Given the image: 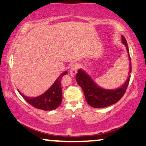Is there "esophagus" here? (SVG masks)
Returning a JSON list of instances; mask_svg holds the SVG:
<instances>
[{
	"label": "esophagus",
	"mask_w": 146,
	"mask_h": 146,
	"mask_svg": "<svg viewBox=\"0 0 146 146\" xmlns=\"http://www.w3.org/2000/svg\"><path fill=\"white\" fill-rule=\"evenodd\" d=\"M78 68V66L77 63H74V64H73L72 65L71 68H70V75L72 76V77H74V76H75L76 74L77 73Z\"/></svg>",
	"instance_id": "esophagus-1"
}]
</instances>
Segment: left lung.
<instances>
[{"mask_svg": "<svg viewBox=\"0 0 146 146\" xmlns=\"http://www.w3.org/2000/svg\"><path fill=\"white\" fill-rule=\"evenodd\" d=\"M121 37L123 43L127 47L130 61H131L127 40L123 36ZM129 72L130 73L131 72V62H130ZM130 78L131 75L129 74L126 82L121 87L115 90H110V89L108 90V89L100 88L96 86L90 76L87 74L84 71L80 69L76 74V82L84 91L87 103L92 107L100 108L115 104L123 97L129 86Z\"/></svg>", "mask_w": 146, "mask_h": 146, "instance_id": "1", "label": "left lung"}]
</instances>
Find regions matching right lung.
I'll list each match as a JSON object with an SVG mask.
<instances>
[{
    "label": "right lung",
    "mask_w": 146,
    "mask_h": 146,
    "mask_svg": "<svg viewBox=\"0 0 146 146\" xmlns=\"http://www.w3.org/2000/svg\"><path fill=\"white\" fill-rule=\"evenodd\" d=\"M66 74V71L61 74L48 91L37 97H27L19 91V93L29 104L36 108L45 111L53 110L59 107L62 102V95L60 81L63 76Z\"/></svg>",
    "instance_id": "1"
}]
</instances>
